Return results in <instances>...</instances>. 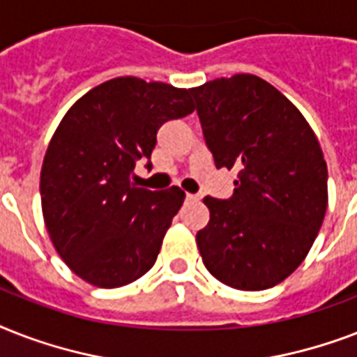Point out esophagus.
Instances as JSON below:
<instances>
[{"instance_id": "esophagus-1", "label": "esophagus", "mask_w": 357, "mask_h": 357, "mask_svg": "<svg viewBox=\"0 0 357 357\" xmlns=\"http://www.w3.org/2000/svg\"><path fill=\"white\" fill-rule=\"evenodd\" d=\"M185 198H187V202H198V200H200V196H198V195H187Z\"/></svg>"}]
</instances>
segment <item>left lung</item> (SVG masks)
<instances>
[{
  "instance_id": "8db88e82",
  "label": "left lung",
  "mask_w": 357,
  "mask_h": 357,
  "mask_svg": "<svg viewBox=\"0 0 357 357\" xmlns=\"http://www.w3.org/2000/svg\"><path fill=\"white\" fill-rule=\"evenodd\" d=\"M189 92L217 168L237 170L229 200L204 198L202 261L228 287H274L305 259L324 220L321 144L298 109L257 75L220 77Z\"/></svg>"
}]
</instances>
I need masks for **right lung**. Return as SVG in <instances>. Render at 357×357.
I'll list each match as a JSON object with an SVG mask.
<instances>
[{
  "label": "right lung",
  "mask_w": 357,
  "mask_h": 357,
  "mask_svg": "<svg viewBox=\"0 0 357 357\" xmlns=\"http://www.w3.org/2000/svg\"><path fill=\"white\" fill-rule=\"evenodd\" d=\"M192 111L187 89L128 75L94 86L64 114L42 162V215L81 280L122 287L153 266L185 192L139 189L129 178L139 159L151 167L162 123Z\"/></svg>",
  "instance_id": "right-lung-1"
}]
</instances>
